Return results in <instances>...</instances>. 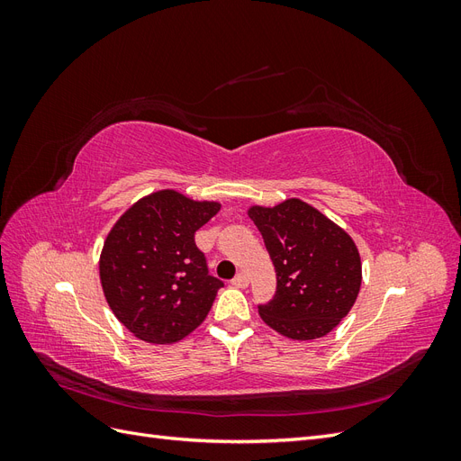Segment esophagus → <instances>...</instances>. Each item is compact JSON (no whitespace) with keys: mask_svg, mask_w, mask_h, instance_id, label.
I'll return each instance as SVG.
<instances>
[{"mask_svg":"<svg viewBox=\"0 0 461 461\" xmlns=\"http://www.w3.org/2000/svg\"><path fill=\"white\" fill-rule=\"evenodd\" d=\"M232 286L236 288H246L248 286V276L244 273H239L232 278Z\"/></svg>","mask_w":461,"mask_h":461,"instance_id":"1","label":"esophagus"}]
</instances>
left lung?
<instances>
[{
  "label": "left lung",
  "instance_id": "8db88e82",
  "mask_svg": "<svg viewBox=\"0 0 461 461\" xmlns=\"http://www.w3.org/2000/svg\"><path fill=\"white\" fill-rule=\"evenodd\" d=\"M276 271V292L259 315L292 340L329 334L352 310L361 286V259L352 236L298 198L275 207L252 205Z\"/></svg>",
  "mask_w": 461,
  "mask_h": 461
}]
</instances>
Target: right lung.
<instances>
[{"label":"right lung","mask_w":461,"mask_h":461,"mask_svg":"<svg viewBox=\"0 0 461 461\" xmlns=\"http://www.w3.org/2000/svg\"><path fill=\"white\" fill-rule=\"evenodd\" d=\"M219 209L167 188L132 203L109 230L100 256L104 296L136 339L173 344L207 317L222 283L207 273L194 234Z\"/></svg>","instance_id":"right-lung-1"}]
</instances>
